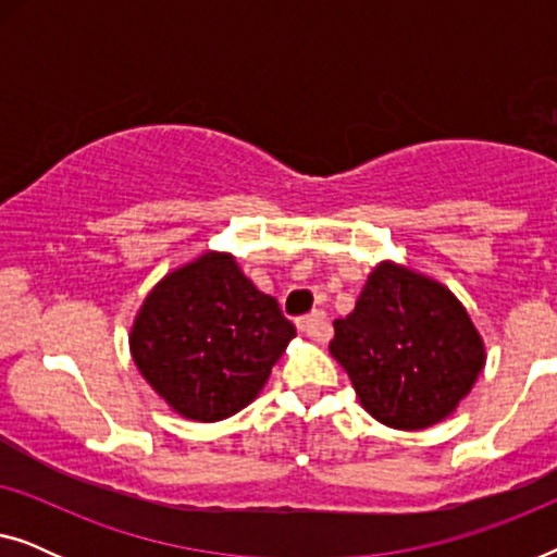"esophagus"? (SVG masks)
Segmentation results:
<instances>
[{
  "instance_id": "34e87169",
  "label": "esophagus",
  "mask_w": 557,
  "mask_h": 557,
  "mask_svg": "<svg viewBox=\"0 0 557 557\" xmlns=\"http://www.w3.org/2000/svg\"><path fill=\"white\" fill-rule=\"evenodd\" d=\"M296 326H299L307 337L319 339V342H324L326 334H330V324H326L324 311H311L307 317H299L296 319Z\"/></svg>"
}]
</instances>
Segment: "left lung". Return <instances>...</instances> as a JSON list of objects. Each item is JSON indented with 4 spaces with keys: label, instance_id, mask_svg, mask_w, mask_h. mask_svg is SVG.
I'll list each match as a JSON object with an SVG mask.
<instances>
[{
    "label": "left lung",
    "instance_id": "8db88e82",
    "mask_svg": "<svg viewBox=\"0 0 557 557\" xmlns=\"http://www.w3.org/2000/svg\"><path fill=\"white\" fill-rule=\"evenodd\" d=\"M330 352L364 410L400 431L446 418L484 368L482 337L454 294L393 263L370 273L352 314L334 319Z\"/></svg>",
    "mask_w": 557,
    "mask_h": 557
}]
</instances>
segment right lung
<instances>
[{
  "mask_svg": "<svg viewBox=\"0 0 557 557\" xmlns=\"http://www.w3.org/2000/svg\"><path fill=\"white\" fill-rule=\"evenodd\" d=\"M296 334L233 256L205 253L154 286L132 330L147 383L189 421H223L256 398Z\"/></svg>",
  "mask_w": 557,
  "mask_h": 557,
  "instance_id": "obj_1",
  "label": "right lung"
}]
</instances>
